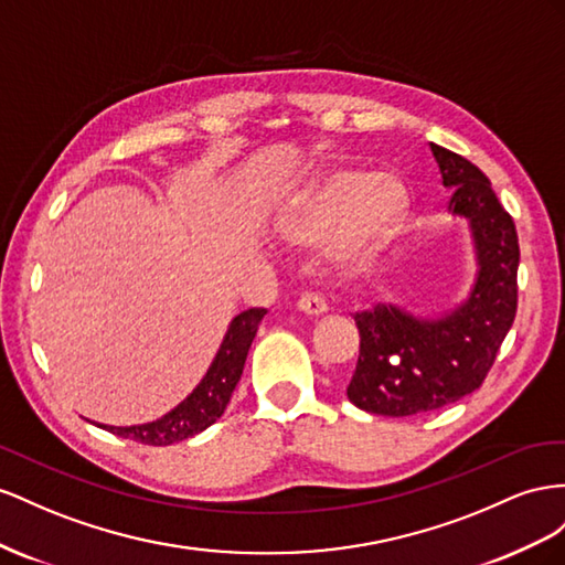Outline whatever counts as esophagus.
Returning a JSON list of instances; mask_svg holds the SVG:
<instances>
[{
    "label": "esophagus",
    "mask_w": 565,
    "mask_h": 565,
    "mask_svg": "<svg viewBox=\"0 0 565 565\" xmlns=\"http://www.w3.org/2000/svg\"><path fill=\"white\" fill-rule=\"evenodd\" d=\"M298 310H300L302 315H308V317H319V315H324L329 308H327V302L321 300L319 296L305 294V296H300V300H298Z\"/></svg>",
    "instance_id": "34e87169"
}]
</instances>
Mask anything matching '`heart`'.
I'll return each mask as SVG.
<instances>
[{"instance_id": "obj_1", "label": "heart", "mask_w": 565, "mask_h": 565, "mask_svg": "<svg viewBox=\"0 0 565 565\" xmlns=\"http://www.w3.org/2000/svg\"><path fill=\"white\" fill-rule=\"evenodd\" d=\"M407 211V191L393 172L331 168L291 196L277 217L288 244L329 241V260L343 274L362 271L391 244Z\"/></svg>"}]
</instances>
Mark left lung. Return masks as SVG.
<instances>
[{
    "label": "left lung",
    "instance_id": "obj_1",
    "mask_svg": "<svg viewBox=\"0 0 565 565\" xmlns=\"http://www.w3.org/2000/svg\"><path fill=\"white\" fill-rule=\"evenodd\" d=\"M443 186L455 189L447 211L469 222L476 277L469 294L440 315H414L379 302L354 315L360 358L348 385L354 407L381 416L440 409L486 381L519 302V236L490 180L471 160L430 143Z\"/></svg>",
    "mask_w": 565,
    "mask_h": 565
}]
</instances>
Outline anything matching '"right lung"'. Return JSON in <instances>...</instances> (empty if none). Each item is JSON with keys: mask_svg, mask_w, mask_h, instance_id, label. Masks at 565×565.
Segmentation results:
<instances>
[{"mask_svg": "<svg viewBox=\"0 0 565 565\" xmlns=\"http://www.w3.org/2000/svg\"><path fill=\"white\" fill-rule=\"evenodd\" d=\"M265 315L267 310L263 308H250L230 321V329L224 333L220 350L213 358L211 366H207L205 376L201 379L196 388H193L180 405L170 409L168 414L156 418V422L139 424V426H106V424H96V426L118 435V438H127L143 445H156V447L186 440L191 435L213 426L230 405V397L236 388V383L241 374H244V364L248 358L250 343Z\"/></svg>", "mask_w": 565, "mask_h": 565, "instance_id": "1", "label": "right lung"}]
</instances>
